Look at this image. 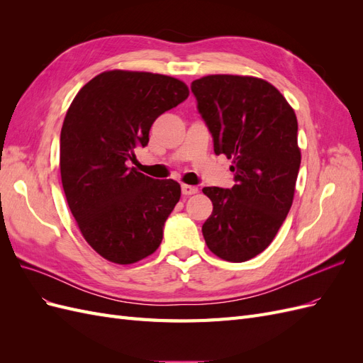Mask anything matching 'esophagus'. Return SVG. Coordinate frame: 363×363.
Returning a JSON list of instances; mask_svg holds the SVG:
<instances>
[{"mask_svg":"<svg viewBox=\"0 0 363 363\" xmlns=\"http://www.w3.org/2000/svg\"><path fill=\"white\" fill-rule=\"evenodd\" d=\"M182 192H183V195L188 196V195L196 194V192H199V189H196L195 186H191V184H183V186H182Z\"/></svg>","mask_w":363,"mask_h":363,"instance_id":"34e87169","label":"esophagus"}]
</instances>
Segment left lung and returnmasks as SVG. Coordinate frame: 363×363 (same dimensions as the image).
<instances>
[{
  "label": "left lung",
  "instance_id": "8db88e82",
  "mask_svg": "<svg viewBox=\"0 0 363 363\" xmlns=\"http://www.w3.org/2000/svg\"><path fill=\"white\" fill-rule=\"evenodd\" d=\"M191 89L215 155L233 160L236 182L203 189L213 204L203 236L218 257L245 262L272 242L289 213L301 163L298 123L286 98L256 77L207 75Z\"/></svg>",
  "mask_w": 363,
  "mask_h": 363
}]
</instances>
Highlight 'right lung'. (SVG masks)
Returning <instances> with one entry per match:
<instances>
[{
	"label": "right lung",
	"mask_w": 363,
	"mask_h": 363,
	"mask_svg": "<svg viewBox=\"0 0 363 363\" xmlns=\"http://www.w3.org/2000/svg\"><path fill=\"white\" fill-rule=\"evenodd\" d=\"M189 89L174 77L106 71L75 95L60 133L65 195L86 242L130 265L155 252L180 200V184L128 168L147 147L152 123L183 103Z\"/></svg>",
	"instance_id": "obj_1"
}]
</instances>
